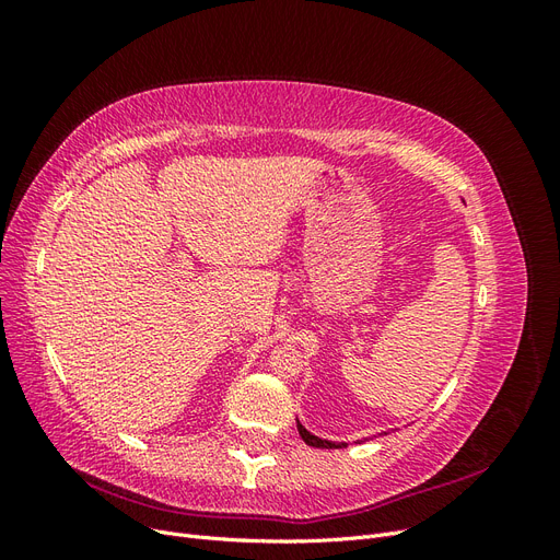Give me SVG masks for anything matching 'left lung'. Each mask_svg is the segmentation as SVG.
I'll return each instance as SVG.
<instances>
[{
  "instance_id": "8db88e82",
  "label": "left lung",
  "mask_w": 560,
  "mask_h": 560,
  "mask_svg": "<svg viewBox=\"0 0 560 560\" xmlns=\"http://www.w3.org/2000/svg\"><path fill=\"white\" fill-rule=\"evenodd\" d=\"M299 434H301V439L303 442H306L308 446H315V448H343L346 444H334V442H327V439H319V436H315V434H311L306 428L303 425H299ZM383 434H387V432H383Z\"/></svg>"
}]
</instances>
